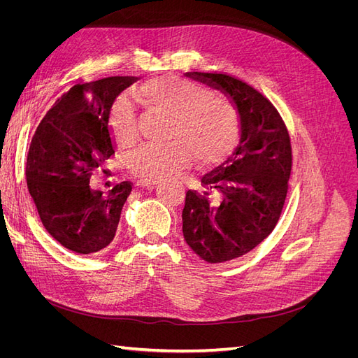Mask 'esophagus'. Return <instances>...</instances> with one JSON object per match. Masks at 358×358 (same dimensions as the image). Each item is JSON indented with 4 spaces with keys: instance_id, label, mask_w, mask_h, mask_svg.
I'll list each match as a JSON object with an SVG mask.
<instances>
[{
    "instance_id": "esophagus-1",
    "label": "esophagus",
    "mask_w": 358,
    "mask_h": 358,
    "mask_svg": "<svg viewBox=\"0 0 358 358\" xmlns=\"http://www.w3.org/2000/svg\"><path fill=\"white\" fill-rule=\"evenodd\" d=\"M155 183H157V180H154V179H138L136 182V185L137 187H152V185H155Z\"/></svg>"
}]
</instances>
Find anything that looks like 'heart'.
Masks as SVG:
<instances>
[{
    "mask_svg": "<svg viewBox=\"0 0 358 358\" xmlns=\"http://www.w3.org/2000/svg\"><path fill=\"white\" fill-rule=\"evenodd\" d=\"M134 94L149 113L167 115L159 143H145L128 157V170L140 179H162L188 167L218 164L231 154L239 138V117L234 106L208 86L176 74H157L140 82ZM112 136L119 148L138 140L134 103L115 99L107 112Z\"/></svg>",
    "mask_w": 358,
    "mask_h": 358,
    "instance_id": "1",
    "label": "heart"
}]
</instances>
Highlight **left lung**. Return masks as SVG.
Returning a JSON list of instances; mask_svg holds the SVG:
<instances>
[{"mask_svg":"<svg viewBox=\"0 0 358 358\" xmlns=\"http://www.w3.org/2000/svg\"><path fill=\"white\" fill-rule=\"evenodd\" d=\"M234 104L241 138L231 157L187 191L182 231L208 263L242 257L273 231L288 192L291 140L282 117L263 94L224 73L189 71Z\"/></svg>","mask_w":358,"mask_h":358,"instance_id":"8db88e82","label":"left lung"}]
</instances>
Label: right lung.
<instances>
[{
  "instance_id": "add662e5",
  "label": "right lung",
  "mask_w": 358,
  "mask_h": 358,
  "mask_svg": "<svg viewBox=\"0 0 358 358\" xmlns=\"http://www.w3.org/2000/svg\"><path fill=\"white\" fill-rule=\"evenodd\" d=\"M128 76L78 83L61 95L32 136L27 158V185L48 233L76 254H94L116 233L131 182L90 185L115 155L107 112L129 85Z\"/></svg>"
}]
</instances>
